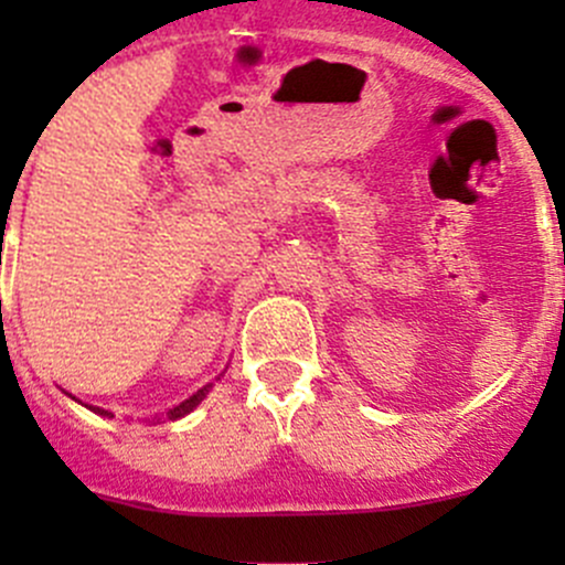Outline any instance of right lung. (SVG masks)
<instances>
[{"instance_id": "right-lung-1", "label": "right lung", "mask_w": 565, "mask_h": 565, "mask_svg": "<svg viewBox=\"0 0 565 565\" xmlns=\"http://www.w3.org/2000/svg\"><path fill=\"white\" fill-rule=\"evenodd\" d=\"M210 388H213V383H207V385H204V388H199L196 393H193V396L182 398L180 404H174L172 409H167V415H156V418H152V420H163V418H167V420H177V418H185V415L191 413V409H196L199 404L204 402V396H207ZM67 396H71V393H67ZM71 398H76V396H71ZM76 402H78V398H76ZM84 407L93 409V413H98V415H104V418H106V415H108V418H111V413H108V409H104V407H93V404H84Z\"/></svg>"}]
</instances>
